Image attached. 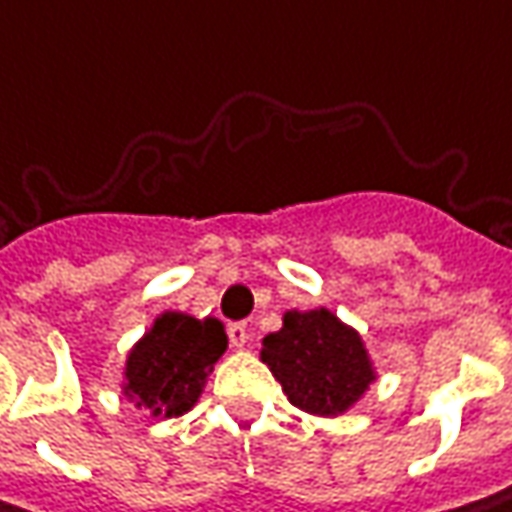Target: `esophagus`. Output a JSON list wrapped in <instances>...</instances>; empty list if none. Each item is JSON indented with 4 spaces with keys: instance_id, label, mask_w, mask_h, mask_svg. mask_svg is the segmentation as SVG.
Segmentation results:
<instances>
[{
    "instance_id": "1",
    "label": "esophagus",
    "mask_w": 512,
    "mask_h": 512,
    "mask_svg": "<svg viewBox=\"0 0 512 512\" xmlns=\"http://www.w3.org/2000/svg\"><path fill=\"white\" fill-rule=\"evenodd\" d=\"M229 342H232V348H247L250 345V327L247 324H232L229 327Z\"/></svg>"
}]
</instances>
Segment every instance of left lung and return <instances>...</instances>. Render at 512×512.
<instances>
[{
  "label": "left lung",
  "mask_w": 512,
  "mask_h": 512,
  "mask_svg": "<svg viewBox=\"0 0 512 512\" xmlns=\"http://www.w3.org/2000/svg\"><path fill=\"white\" fill-rule=\"evenodd\" d=\"M259 356L288 401L309 416H345L377 380L359 330L327 306L288 309L283 327L265 336Z\"/></svg>",
  "instance_id": "1"
}]
</instances>
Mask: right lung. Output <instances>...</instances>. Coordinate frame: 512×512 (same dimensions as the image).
Wrapping results in <instances>:
<instances>
[{
  "label": "right lung",
  "instance_id": "1",
  "mask_svg": "<svg viewBox=\"0 0 512 512\" xmlns=\"http://www.w3.org/2000/svg\"><path fill=\"white\" fill-rule=\"evenodd\" d=\"M226 345L229 339L218 318L167 309L126 353L120 389L153 418L185 416L200 401Z\"/></svg>",
  "mask_w": 512,
  "mask_h": 512
}]
</instances>
